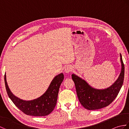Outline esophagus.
<instances>
[{
	"label": "esophagus",
	"mask_w": 129,
	"mask_h": 129,
	"mask_svg": "<svg viewBox=\"0 0 129 129\" xmlns=\"http://www.w3.org/2000/svg\"><path fill=\"white\" fill-rule=\"evenodd\" d=\"M72 68H71L70 66H67L66 68H65V72L67 73H69L70 72H72Z\"/></svg>",
	"instance_id": "1"
}]
</instances>
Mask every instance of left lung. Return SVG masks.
Instances as JSON below:
<instances>
[{
    "label": "left lung",
    "mask_w": 129,
    "mask_h": 129,
    "mask_svg": "<svg viewBox=\"0 0 129 129\" xmlns=\"http://www.w3.org/2000/svg\"><path fill=\"white\" fill-rule=\"evenodd\" d=\"M120 60L121 71L118 79L112 85L105 89H95L74 74L72 75L79 100L85 108L89 110H98L109 105L115 100L121 88L124 79L125 67L121 54Z\"/></svg>",
    "instance_id": "1"
}]
</instances>
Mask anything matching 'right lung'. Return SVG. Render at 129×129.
<instances>
[{
  "label": "right lung",
  "instance_id": "add662e5",
  "mask_svg": "<svg viewBox=\"0 0 129 129\" xmlns=\"http://www.w3.org/2000/svg\"><path fill=\"white\" fill-rule=\"evenodd\" d=\"M62 73L56 75L52 80L48 89L41 96L32 100H23L13 95L8 85L6 75L4 81L7 94L15 106L28 115L43 116L50 114L56 106L60 85L64 80Z\"/></svg>",
  "mask_w": 129,
  "mask_h": 129
}]
</instances>
